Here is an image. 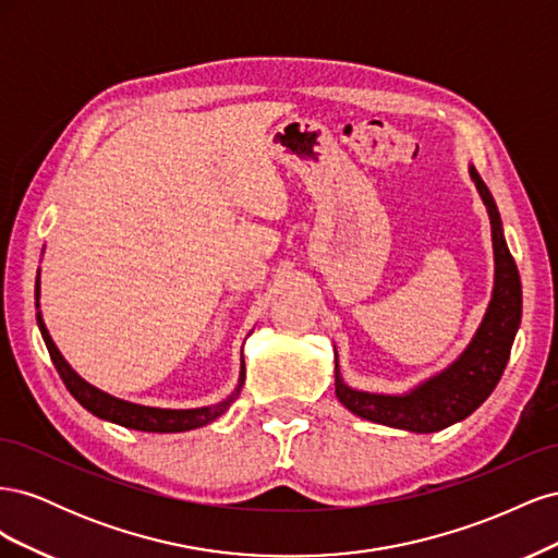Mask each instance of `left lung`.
Wrapping results in <instances>:
<instances>
[{
  "instance_id": "left-lung-1",
  "label": "left lung",
  "mask_w": 558,
  "mask_h": 558,
  "mask_svg": "<svg viewBox=\"0 0 558 558\" xmlns=\"http://www.w3.org/2000/svg\"><path fill=\"white\" fill-rule=\"evenodd\" d=\"M470 177L484 199L488 218H492L496 256V286L492 305H488L475 340L463 351V356L449 365L445 373L421 384L408 396L353 391L340 377V365H337L335 353V393L349 412L361 418L412 433L442 430L456 424V421L470 416L492 396L505 373V365L510 361L514 335L521 324V279L512 253L502 238L496 202L475 167H470Z\"/></svg>"
}]
</instances>
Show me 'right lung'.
I'll use <instances>...</instances> for the list:
<instances>
[{"label": "right lung", "instance_id": "right-lung-1", "mask_svg": "<svg viewBox=\"0 0 558 558\" xmlns=\"http://www.w3.org/2000/svg\"><path fill=\"white\" fill-rule=\"evenodd\" d=\"M37 298H39V279H37ZM37 324L41 330V337L46 342V349L50 353V361H53L56 369L60 379L64 381L66 391H70L83 408L88 412H93L99 418H107L111 424L118 426H125L132 430H144V433H183V430H193L199 426H207L211 424L214 418L221 416L228 408L230 402L238 398L240 388L244 384V361H242V375H240V386L234 388V393L223 400L214 404V408H202V410H156V408H142V404H132L125 400H118L109 393H102L99 388L90 386L88 381H83L74 369L66 365V361L60 356V351L56 349L53 340H50V335L44 326L41 314H37Z\"/></svg>", "mask_w": 558, "mask_h": 558}]
</instances>
